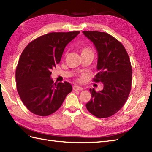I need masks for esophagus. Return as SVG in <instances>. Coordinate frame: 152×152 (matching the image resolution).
Returning <instances> with one entry per match:
<instances>
[{"mask_svg":"<svg viewBox=\"0 0 152 152\" xmlns=\"http://www.w3.org/2000/svg\"><path fill=\"white\" fill-rule=\"evenodd\" d=\"M73 90L74 91H82V90H83V88H81V87H79V86H73Z\"/></svg>","mask_w":152,"mask_h":152,"instance_id":"34e87169","label":"esophagus"}]
</instances>
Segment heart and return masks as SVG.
Here are the masks:
<instances>
[{"label":"heart","mask_w":152,"mask_h":152,"mask_svg":"<svg viewBox=\"0 0 152 152\" xmlns=\"http://www.w3.org/2000/svg\"><path fill=\"white\" fill-rule=\"evenodd\" d=\"M93 53V52H92V50H91L90 47H83L82 49V53Z\"/></svg>","instance_id":"obj_1"}]
</instances>
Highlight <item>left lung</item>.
Here are the masks:
<instances>
[{"label": "left lung", "mask_w": 152, "mask_h": 152, "mask_svg": "<svg viewBox=\"0 0 152 152\" xmlns=\"http://www.w3.org/2000/svg\"><path fill=\"white\" fill-rule=\"evenodd\" d=\"M98 53L95 82H103V90L90 89L91 98L86 104L88 111L97 118L115 115L123 107L131 90L132 69L126 50L119 41L105 32L84 31Z\"/></svg>", "instance_id": "8db88e82"}]
</instances>
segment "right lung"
<instances>
[{
  "mask_svg": "<svg viewBox=\"0 0 152 152\" xmlns=\"http://www.w3.org/2000/svg\"><path fill=\"white\" fill-rule=\"evenodd\" d=\"M79 34V31L49 33L33 40L23 49L16 70V88L32 113L42 117L51 115L72 91L69 82L54 83L50 70L60 62L66 45Z\"/></svg>",
  "mask_w": 152,
  "mask_h": 152,
  "instance_id": "add662e5",
  "label": "right lung"
}]
</instances>
